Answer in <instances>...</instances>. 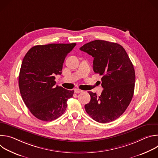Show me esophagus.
<instances>
[{"instance_id": "obj_1", "label": "esophagus", "mask_w": 158, "mask_h": 158, "mask_svg": "<svg viewBox=\"0 0 158 158\" xmlns=\"http://www.w3.org/2000/svg\"><path fill=\"white\" fill-rule=\"evenodd\" d=\"M82 91H82V90L79 89H76L74 90V92H75V93H76V94H79V93H82Z\"/></svg>"}]
</instances>
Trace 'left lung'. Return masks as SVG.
I'll use <instances>...</instances> for the list:
<instances>
[{"instance_id":"obj_1","label":"left lung","mask_w":158,"mask_h":158,"mask_svg":"<svg viewBox=\"0 0 158 158\" xmlns=\"http://www.w3.org/2000/svg\"><path fill=\"white\" fill-rule=\"evenodd\" d=\"M80 50L94 57L93 70L102 76L103 91L99 96L89 91L91 101L85 105L87 113L100 123L119 118L129 105L134 91L135 71L125 49L120 44L95 40Z\"/></svg>"}]
</instances>
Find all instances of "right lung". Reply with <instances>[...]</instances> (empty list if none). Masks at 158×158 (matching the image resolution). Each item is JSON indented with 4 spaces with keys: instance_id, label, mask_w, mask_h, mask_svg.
<instances>
[{
    "instance_id": "add662e5",
    "label": "right lung",
    "mask_w": 158,
    "mask_h": 158,
    "mask_svg": "<svg viewBox=\"0 0 158 158\" xmlns=\"http://www.w3.org/2000/svg\"><path fill=\"white\" fill-rule=\"evenodd\" d=\"M72 44L35 46L22 60L19 76L20 93L31 113L44 121L57 119L65 112L74 91L55 86V75L62 73L65 57L76 46Z\"/></svg>"
}]
</instances>
